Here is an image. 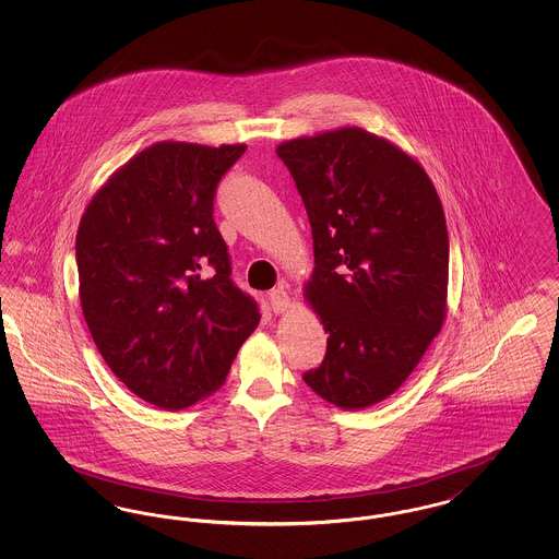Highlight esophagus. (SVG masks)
<instances>
[{
  "label": "esophagus",
  "mask_w": 559,
  "mask_h": 559,
  "mask_svg": "<svg viewBox=\"0 0 559 559\" xmlns=\"http://www.w3.org/2000/svg\"><path fill=\"white\" fill-rule=\"evenodd\" d=\"M267 301H270V310L274 312V314H283L287 308H289V293L285 292L283 287H278V289H272V292L267 293Z\"/></svg>",
  "instance_id": "34e87169"
}]
</instances>
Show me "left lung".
Masks as SVG:
<instances>
[{
  "mask_svg": "<svg viewBox=\"0 0 559 559\" xmlns=\"http://www.w3.org/2000/svg\"><path fill=\"white\" fill-rule=\"evenodd\" d=\"M276 155L312 226L306 297L329 333L304 381L335 406H371L399 390L442 329V203L417 160L360 128L289 140Z\"/></svg>",
  "mask_w": 559,
  "mask_h": 559,
  "instance_id": "obj_1",
  "label": "left lung"
}]
</instances>
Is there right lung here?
Listing matches in <instances>:
<instances>
[{
  "instance_id": "1",
  "label": "right lung",
  "mask_w": 559,
  "mask_h": 559,
  "mask_svg": "<svg viewBox=\"0 0 559 559\" xmlns=\"http://www.w3.org/2000/svg\"><path fill=\"white\" fill-rule=\"evenodd\" d=\"M245 144L159 142L128 160L81 217L83 317L108 369L180 411L217 390L262 319L233 281L213 201Z\"/></svg>"
}]
</instances>
